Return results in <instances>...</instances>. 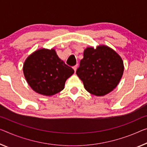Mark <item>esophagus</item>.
<instances>
[{"label": "esophagus", "mask_w": 147, "mask_h": 147, "mask_svg": "<svg viewBox=\"0 0 147 147\" xmlns=\"http://www.w3.org/2000/svg\"><path fill=\"white\" fill-rule=\"evenodd\" d=\"M77 67H78V66H73V69H74V71H75V72L76 71Z\"/></svg>", "instance_id": "esophagus-1"}]
</instances>
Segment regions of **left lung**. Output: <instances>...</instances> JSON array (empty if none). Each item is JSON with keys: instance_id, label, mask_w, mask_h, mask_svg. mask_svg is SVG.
I'll use <instances>...</instances> for the list:
<instances>
[{"instance_id": "8db88e82", "label": "left lung", "mask_w": 147, "mask_h": 147, "mask_svg": "<svg viewBox=\"0 0 147 147\" xmlns=\"http://www.w3.org/2000/svg\"><path fill=\"white\" fill-rule=\"evenodd\" d=\"M123 69V60L118 54L110 47L99 45L96 49H85L76 74L89 93L104 96L117 87Z\"/></svg>"}]
</instances>
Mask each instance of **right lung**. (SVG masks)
<instances>
[{"instance_id": "add662e5", "label": "right lung", "mask_w": 147, "mask_h": 147, "mask_svg": "<svg viewBox=\"0 0 147 147\" xmlns=\"http://www.w3.org/2000/svg\"><path fill=\"white\" fill-rule=\"evenodd\" d=\"M23 71L31 89L45 96L62 91L67 79L74 73L53 49H41L29 55L24 64Z\"/></svg>"}]
</instances>
